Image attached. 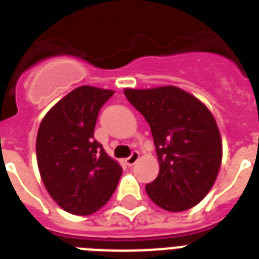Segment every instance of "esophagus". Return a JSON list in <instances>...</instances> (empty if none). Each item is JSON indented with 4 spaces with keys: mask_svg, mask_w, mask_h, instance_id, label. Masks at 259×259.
Returning <instances> with one entry per match:
<instances>
[{
    "mask_svg": "<svg viewBox=\"0 0 259 259\" xmlns=\"http://www.w3.org/2000/svg\"><path fill=\"white\" fill-rule=\"evenodd\" d=\"M138 158H140V153H138V152H136V150H134V152H132V154H130L129 157H126V158H125L126 165H129V166L134 165V164L137 162Z\"/></svg>",
    "mask_w": 259,
    "mask_h": 259,
    "instance_id": "esophagus-1",
    "label": "esophagus"
}]
</instances>
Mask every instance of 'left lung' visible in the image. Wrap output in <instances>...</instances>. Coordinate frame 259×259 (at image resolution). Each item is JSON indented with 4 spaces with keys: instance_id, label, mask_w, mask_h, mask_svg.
I'll list each match as a JSON object with an SVG mask.
<instances>
[{
    "instance_id": "obj_1",
    "label": "left lung",
    "mask_w": 259,
    "mask_h": 259,
    "mask_svg": "<svg viewBox=\"0 0 259 259\" xmlns=\"http://www.w3.org/2000/svg\"><path fill=\"white\" fill-rule=\"evenodd\" d=\"M127 101L149 123L160 172L145 185L153 203L170 212L203 200L217 180L222 140L209 110L197 98L173 86L126 89Z\"/></svg>"
}]
</instances>
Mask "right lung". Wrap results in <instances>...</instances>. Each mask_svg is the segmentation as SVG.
<instances>
[{
	"instance_id": "obj_1",
	"label": "right lung",
	"mask_w": 259,
	"mask_h": 259,
	"mask_svg": "<svg viewBox=\"0 0 259 259\" xmlns=\"http://www.w3.org/2000/svg\"><path fill=\"white\" fill-rule=\"evenodd\" d=\"M111 90L82 86L47 113L36 140L41 180L52 199L74 215H91L110 200L122 168L94 140L102 106Z\"/></svg>"
}]
</instances>
